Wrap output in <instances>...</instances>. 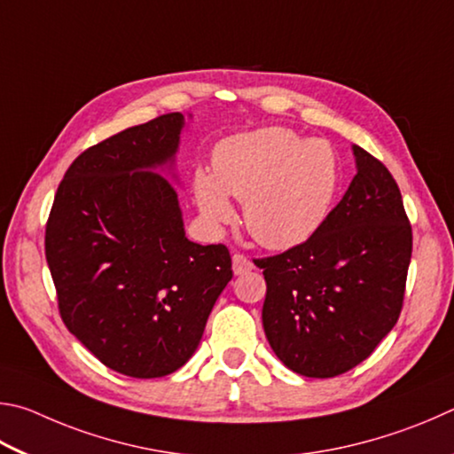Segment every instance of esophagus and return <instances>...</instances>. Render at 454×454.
Masks as SVG:
<instances>
[{
    "instance_id": "34e87169",
    "label": "esophagus",
    "mask_w": 454,
    "mask_h": 454,
    "mask_svg": "<svg viewBox=\"0 0 454 454\" xmlns=\"http://www.w3.org/2000/svg\"><path fill=\"white\" fill-rule=\"evenodd\" d=\"M251 269H253L251 261L245 257V255H241V253H235V255H233V273L235 275H243V273L251 271Z\"/></svg>"
}]
</instances>
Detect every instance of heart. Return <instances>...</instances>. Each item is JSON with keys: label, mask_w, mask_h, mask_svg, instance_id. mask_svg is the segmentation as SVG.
I'll return each instance as SVG.
<instances>
[{"label": "heart", "mask_w": 454, "mask_h": 454, "mask_svg": "<svg viewBox=\"0 0 454 454\" xmlns=\"http://www.w3.org/2000/svg\"><path fill=\"white\" fill-rule=\"evenodd\" d=\"M339 157L331 143L285 127L233 135L213 153V175L197 173L195 197L213 227L233 221L227 195L245 203V227L259 245L293 249L319 231L339 191Z\"/></svg>", "instance_id": "1"}]
</instances>
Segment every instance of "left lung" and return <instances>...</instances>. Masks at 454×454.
<instances>
[{"instance_id":"1","label":"left lung","mask_w":454,"mask_h":454,"mask_svg":"<svg viewBox=\"0 0 454 454\" xmlns=\"http://www.w3.org/2000/svg\"><path fill=\"white\" fill-rule=\"evenodd\" d=\"M356 175L311 239L257 259L267 295L263 329L285 367L343 375L375 351L399 319L412 231L391 171L353 145Z\"/></svg>"}]
</instances>
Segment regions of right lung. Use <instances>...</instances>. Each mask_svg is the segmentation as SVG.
Returning <instances> with one entry per match:
<instances>
[{
  "mask_svg": "<svg viewBox=\"0 0 454 454\" xmlns=\"http://www.w3.org/2000/svg\"><path fill=\"white\" fill-rule=\"evenodd\" d=\"M185 119L159 115L85 149L45 227L59 315L106 367L155 379L183 367L231 281L225 245L189 241L171 167Z\"/></svg>",
  "mask_w": 454,
  "mask_h": 454,
  "instance_id": "right-lung-1",
  "label": "right lung"
}]
</instances>
